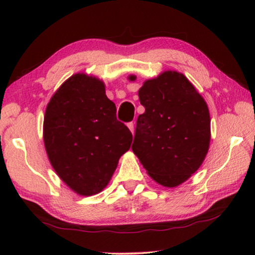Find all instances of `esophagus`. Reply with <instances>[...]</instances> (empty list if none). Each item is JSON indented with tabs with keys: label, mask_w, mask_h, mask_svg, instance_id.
I'll list each match as a JSON object with an SVG mask.
<instances>
[{
	"label": "esophagus",
	"mask_w": 255,
	"mask_h": 255,
	"mask_svg": "<svg viewBox=\"0 0 255 255\" xmlns=\"http://www.w3.org/2000/svg\"><path fill=\"white\" fill-rule=\"evenodd\" d=\"M128 128H130V131L132 132V133H133V131H134V124H133V122H130V123H128Z\"/></svg>",
	"instance_id": "34e87169"
}]
</instances>
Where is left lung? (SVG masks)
<instances>
[{"mask_svg":"<svg viewBox=\"0 0 255 255\" xmlns=\"http://www.w3.org/2000/svg\"><path fill=\"white\" fill-rule=\"evenodd\" d=\"M138 95L145 113L138 116L132 151L153 180L165 187L179 186L208 153L207 103L186 76L169 71L145 81Z\"/></svg>","mask_w":255,"mask_h":255,"instance_id":"obj_1","label":"left lung"}]
</instances>
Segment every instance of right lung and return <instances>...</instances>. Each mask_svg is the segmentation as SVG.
Here are the masks:
<instances>
[{
    "label": "right lung",
    "mask_w": 255,
    "mask_h": 255,
    "mask_svg": "<svg viewBox=\"0 0 255 255\" xmlns=\"http://www.w3.org/2000/svg\"><path fill=\"white\" fill-rule=\"evenodd\" d=\"M44 142L51 165L69 188L83 196L109 182L132 133L116 117L102 81L75 74L57 90L44 117Z\"/></svg>",
    "instance_id": "obj_1"
}]
</instances>
